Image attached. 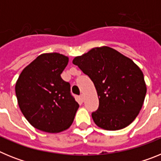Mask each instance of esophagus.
Listing matches in <instances>:
<instances>
[{"label": "esophagus", "instance_id": "1", "mask_svg": "<svg viewBox=\"0 0 161 161\" xmlns=\"http://www.w3.org/2000/svg\"><path fill=\"white\" fill-rule=\"evenodd\" d=\"M80 100H81L82 102H83L84 98H85V97H84V94H80Z\"/></svg>", "mask_w": 161, "mask_h": 161}]
</instances>
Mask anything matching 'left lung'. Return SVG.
<instances>
[{
    "mask_svg": "<svg viewBox=\"0 0 161 161\" xmlns=\"http://www.w3.org/2000/svg\"><path fill=\"white\" fill-rule=\"evenodd\" d=\"M77 65L93 82L99 106L92 113L95 124L108 130L123 129L139 114L147 87L133 61L109 47H96L77 56Z\"/></svg>",
    "mask_w": 161,
    "mask_h": 161,
    "instance_id": "8db88e82",
    "label": "left lung"
}]
</instances>
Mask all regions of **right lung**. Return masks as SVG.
<instances>
[{"instance_id":"obj_1","label":"right lung","mask_w":161,"mask_h":161,"mask_svg":"<svg viewBox=\"0 0 161 161\" xmlns=\"http://www.w3.org/2000/svg\"><path fill=\"white\" fill-rule=\"evenodd\" d=\"M68 58L59 53L42 54L25 67L15 86L18 106L34 127L58 133L72 125L79 104L70 84L61 78Z\"/></svg>"}]
</instances>
